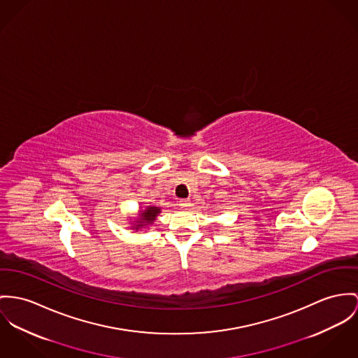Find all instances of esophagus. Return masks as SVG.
<instances>
[{
	"label": "esophagus",
	"mask_w": 358,
	"mask_h": 358,
	"mask_svg": "<svg viewBox=\"0 0 358 358\" xmlns=\"http://www.w3.org/2000/svg\"><path fill=\"white\" fill-rule=\"evenodd\" d=\"M180 206H181V207H184V208H188V207H191V200H189V199L180 200Z\"/></svg>",
	"instance_id": "1"
}]
</instances>
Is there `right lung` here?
Here are the masks:
<instances>
[{
	"instance_id": "1",
	"label": "right lung",
	"mask_w": 358,
	"mask_h": 358,
	"mask_svg": "<svg viewBox=\"0 0 358 358\" xmlns=\"http://www.w3.org/2000/svg\"><path fill=\"white\" fill-rule=\"evenodd\" d=\"M162 213L161 207L157 206H147V207H138V215L131 220V229L132 230H147L150 229V226L157 220V217Z\"/></svg>"
}]
</instances>
